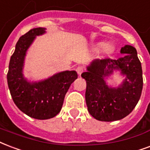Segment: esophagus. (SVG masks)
<instances>
[{"mask_svg": "<svg viewBox=\"0 0 150 150\" xmlns=\"http://www.w3.org/2000/svg\"><path fill=\"white\" fill-rule=\"evenodd\" d=\"M76 71H77L78 74L80 75L83 72V67H82V66H79V67H77V68H76Z\"/></svg>", "mask_w": 150, "mask_h": 150, "instance_id": "obj_1", "label": "esophagus"}]
</instances>
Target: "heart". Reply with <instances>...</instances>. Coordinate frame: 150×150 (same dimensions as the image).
<instances>
[{
	"instance_id": "b5f03b06",
	"label": "heart",
	"mask_w": 150,
	"mask_h": 150,
	"mask_svg": "<svg viewBox=\"0 0 150 150\" xmlns=\"http://www.w3.org/2000/svg\"><path fill=\"white\" fill-rule=\"evenodd\" d=\"M104 46H105V44H104V43H101V44H100V47H104ZM107 46H106L105 47V49L106 50H107Z\"/></svg>"
}]
</instances>
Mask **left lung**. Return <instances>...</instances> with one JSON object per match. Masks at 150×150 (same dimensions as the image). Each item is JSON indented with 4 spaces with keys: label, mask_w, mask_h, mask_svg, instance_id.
<instances>
[{
    "label": "left lung",
    "mask_w": 150,
    "mask_h": 150,
    "mask_svg": "<svg viewBox=\"0 0 150 150\" xmlns=\"http://www.w3.org/2000/svg\"><path fill=\"white\" fill-rule=\"evenodd\" d=\"M117 60H93L82 77L86 81V102L89 112L100 121L120 120L133 111L139 102L143 86L142 69L137 50L126 45ZM115 71L124 77L118 87L106 82Z\"/></svg>",
    "instance_id": "1"
}]
</instances>
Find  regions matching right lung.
Here are the masks:
<instances>
[{"label":"right lung","instance_id":"1","mask_svg":"<svg viewBox=\"0 0 150 150\" xmlns=\"http://www.w3.org/2000/svg\"><path fill=\"white\" fill-rule=\"evenodd\" d=\"M45 30L43 27L33 28L19 38L7 75L10 93L16 105L26 115L37 120H48L60 112L65 94L78 78L75 71H64L34 82L25 78L23 67L27 50L36 36L46 33Z\"/></svg>","mask_w":150,"mask_h":150}]
</instances>
